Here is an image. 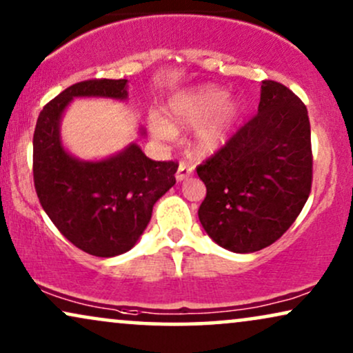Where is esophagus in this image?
<instances>
[{
    "instance_id": "1",
    "label": "esophagus",
    "mask_w": 353,
    "mask_h": 353,
    "mask_svg": "<svg viewBox=\"0 0 353 353\" xmlns=\"http://www.w3.org/2000/svg\"><path fill=\"white\" fill-rule=\"evenodd\" d=\"M192 174H194V166H192V164H189L187 161H181L179 168H177V172H176V179L177 181H184L189 176H192Z\"/></svg>"
}]
</instances>
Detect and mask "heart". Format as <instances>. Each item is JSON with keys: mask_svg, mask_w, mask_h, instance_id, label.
Here are the masks:
<instances>
[{"mask_svg": "<svg viewBox=\"0 0 353 353\" xmlns=\"http://www.w3.org/2000/svg\"><path fill=\"white\" fill-rule=\"evenodd\" d=\"M226 92L218 88H203L194 92L174 96L168 107L169 122L154 119L153 132L161 138H171L177 128H199L207 123L215 113V119L205 125L197 137V150L208 154L225 143L231 123L238 115L234 102H225Z\"/></svg>", "mask_w": 353, "mask_h": 353, "instance_id": "heart-1", "label": "heart"}]
</instances>
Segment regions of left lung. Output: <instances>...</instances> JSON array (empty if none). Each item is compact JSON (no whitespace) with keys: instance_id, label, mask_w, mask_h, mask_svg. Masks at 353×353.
I'll use <instances>...</instances> for the list:
<instances>
[{"instance_id":"left-lung-1","label":"left lung","mask_w":353,"mask_h":353,"mask_svg":"<svg viewBox=\"0 0 353 353\" xmlns=\"http://www.w3.org/2000/svg\"><path fill=\"white\" fill-rule=\"evenodd\" d=\"M207 187L199 218L233 252L261 251L283 236L313 184L306 105L282 83L264 79L259 112L197 166Z\"/></svg>"}]
</instances>
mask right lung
<instances>
[{
	"mask_svg": "<svg viewBox=\"0 0 353 353\" xmlns=\"http://www.w3.org/2000/svg\"><path fill=\"white\" fill-rule=\"evenodd\" d=\"M81 96L125 99L127 79L79 81L43 105L34 130V187L71 244L91 256L114 257L135 246L156 200L176 184L179 163L153 161L137 145L104 161L71 158L60 143L58 123L68 102Z\"/></svg>",
	"mask_w": 353,
	"mask_h": 353,
	"instance_id": "add662e5",
	"label": "right lung"
}]
</instances>
